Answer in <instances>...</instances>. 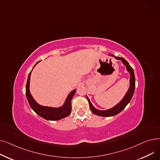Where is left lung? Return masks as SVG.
I'll use <instances>...</instances> for the list:
<instances>
[{"label": "left lung", "mask_w": 160, "mask_h": 160, "mask_svg": "<svg viewBox=\"0 0 160 160\" xmlns=\"http://www.w3.org/2000/svg\"><path fill=\"white\" fill-rule=\"evenodd\" d=\"M111 56H113V58H115L117 60H119L122 62V63L126 66L127 67V69L128 71V72L130 73V87L129 89L128 90V91L127 92V93L124 95V97H123V98L121 100V102H119L117 105H115L114 107L109 109V110H99L96 109L93 104H91L90 100L89 99V98L86 96V98L88 100L89 104V106H90V109L91 112H93L94 114L98 115V116H102V117H111V116H114L117 114L121 112H122L123 110V109L127 106V104L130 102V101L131 100L132 96L133 95L134 93V90H135V82H136V79H135V75H134V72L133 69L132 68V67L130 65V64L128 63V62L124 59L122 57H118V56H115L113 54H109Z\"/></svg>", "instance_id": "left-lung-1"}]
</instances>
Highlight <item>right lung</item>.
Masks as SVG:
<instances>
[{"mask_svg":"<svg viewBox=\"0 0 160 160\" xmlns=\"http://www.w3.org/2000/svg\"><path fill=\"white\" fill-rule=\"evenodd\" d=\"M39 62L36 63L38 64ZM36 64L33 66L34 67ZM32 69V70H33ZM31 72L29 73L28 80L26 85V96L28 102L32 110L38 115L48 121H58L69 116L71 112V100L76 93L77 89H74L71 91L65 99L63 105L59 108H52L48 106H44L39 104L34 100L30 94V80Z\"/></svg>","mask_w":160,"mask_h":160,"instance_id":"1","label":"right lung"}]
</instances>
